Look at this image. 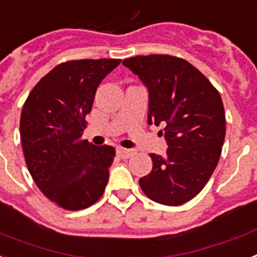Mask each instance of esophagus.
<instances>
[{"label": "esophagus", "mask_w": 257, "mask_h": 257, "mask_svg": "<svg viewBox=\"0 0 257 257\" xmlns=\"http://www.w3.org/2000/svg\"><path fill=\"white\" fill-rule=\"evenodd\" d=\"M116 154L119 155L122 159H128V158H131V156H133L135 152H134L133 150H127V148L119 147L118 150H116Z\"/></svg>", "instance_id": "obj_1"}]
</instances>
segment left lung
<instances>
[{
    "label": "left lung",
    "mask_w": 257,
    "mask_h": 257,
    "mask_svg": "<svg viewBox=\"0 0 257 257\" xmlns=\"http://www.w3.org/2000/svg\"><path fill=\"white\" fill-rule=\"evenodd\" d=\"M122 64L148 89V123L163 124L167 155L151 154L152 171L139 180L144 194L179 206L198 194L219 162L226 135L220 94L184 59L135 56Z\"/></svg>",
    "instance_id": "1"
}]
</instances>
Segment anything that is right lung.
I'll return each instance as SVG.
<instances>
[{
	"label": "right lung",
	"mask_w": 257,
	"mask_h": 257,
	"mask_svg": "<svg viewBox=\"0 0 257 257\" xmlns=\"http://www.w3.org/2000/svg\"><path fill=\"white\" fill-rule=\"evenodd\" d=\"M119 59L56 65L34 86L21 114V142L30 175L44 196L67 210L99 200L115 150L82 141L95 90Z\"/></svg>",
	"instance_id": "1"
}]
</instances>
